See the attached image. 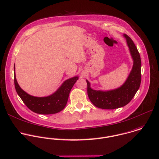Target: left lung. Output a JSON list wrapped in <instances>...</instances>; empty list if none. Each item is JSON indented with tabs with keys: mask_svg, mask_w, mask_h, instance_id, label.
<instances>
[{
	"mask_svg": "<svg viewBox=\"0 0 159 159\" xmlns=\"http://www.w3.org/2000/svg\"><path fill=\"white\" fill-rule=\"evenodd\" d=\"M124 36L126 39L134 60L132 71L124 84L114 90L101 91L91 89L89 81L86 80L88 97L95 106L101 109H114L125 106L134 98L140 85L141 60L140 54L132 40L126 34Z\"/></svg>",
	"mask_w": 159,
	"mask_h": 159,
	"instance_id": "1",
	"label": "left lung"
}]
</instances>
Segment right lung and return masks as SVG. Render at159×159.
I'll return each instance as SVG.
<instances>
[{
    "instance_id": "obj_1",
    "label": "right lung",
    "mask_w": 159,
    "mask_h": 159,
    "mask_svg": "<svg viewBox=\"0 0 159 159\" xmlns=\"http://www.w3.org/2000/svg\"><path fill=\"white\" fill-rule=\"evenodd\" d=\"M78 79V77L75 76L66 80L55 93L42 98L30 96L22 90L17 83L16 75H14V84L17 94L29 109L37 114H52L65 108L70 91Z\"/></svg>"
}]
</instances>
